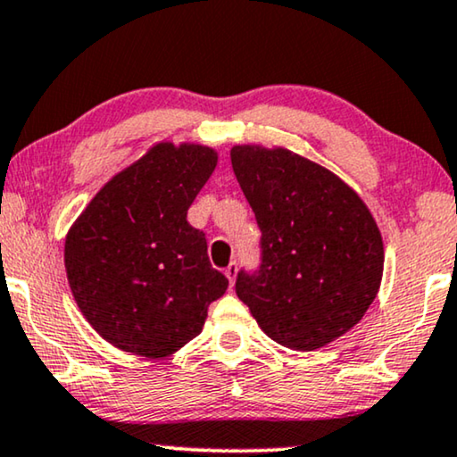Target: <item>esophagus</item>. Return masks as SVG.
Listing matches in <instances>:
<instances>
[{
  "label": "esophagus",
  "mask_w": 457,
  "mask_h": 457,
  "mask_svg": "<svg viewBox=\"0 0 457 457\" xmlns=\"http://www.w3.org/2000/svg\"><path fill=\"white\" fill-rule=\"evenodd\" d=\"M237 270H239V264L237 262H230L227 269H224V275L228 277V281H230V286H233L235 283V277H237Z\"/></svg>",
  "instance_id": "34e87169"
}]
</instances>
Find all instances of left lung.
<instances>
[{
  "label": "left lung",
  "instance_id": "left-lung-1",
  "mask_svg": "<svg viewBox=\"0 0 457 457\" xmlns=\"http://www.w3.org/2000/svg\"><path fill=\"white\" fill-rule=\"evenodd\" d=\"M230 162L260 227V266L235 292L270 340L315 351L354 328L382 281L378 224L351 187L287 149L233 146Z\"/></svg>",
  "mask_w": 457,
  "mask_h": 457
}]
</instances>
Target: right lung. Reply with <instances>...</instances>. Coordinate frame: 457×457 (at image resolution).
Instances as JSON below:
<instances>
[{
	"mask_svg": "<svg viewBox=\"0 0 457 457\" xmlns=\"http://www.w3.org/2000/svg\"><path fill=\"white\" fill-rule=\"evenodd\" d=\"M216 162L210 146L162 142L112 176L71 227V292L112 346L168 357L201 334L207 306L227 292L204 230L187 220Z\"/></svg>",
	"mask_w": 457,
	"mask_h": 457,
	"instance_id": "add662e5",
	"label": "right lung"
}]
</instances>
